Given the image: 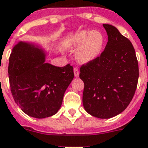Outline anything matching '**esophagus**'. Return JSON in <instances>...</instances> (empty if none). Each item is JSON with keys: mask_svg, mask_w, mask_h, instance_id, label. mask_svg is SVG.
Wrapping results in <instances>:
<instances>
[{"mask_svg": "<svg viewBox=\"0 0 148 148\" xmlns=\"http://www.w3.org/2000/svg\"><path fill=\"white\" fill-rule=\"evenodd\" d=\"M74 75H75V77H79V70L78 69V68H74Z\"/></svg>", "mask_w": 148, "mask_h": 148, "instance_id": "esophagus-1", "label": "esophagus"}]
</instances>
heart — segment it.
I'll return each instance as SVG.
<instances>
[{
	"instance_id": "obj_1",
	"label": "heart",
	"mask_w": 148,
	"mask_h": 148,
	"mask_svg": "<svg viewBox=\"0 0 148 148\" xmlns=\"http://www.w3.org/2000/svg\"><path fill=\"white\" fill-rule=\"evenodd\" d=\"M104 43L105 38L101 32L82 30L69 38L65 45L70 50L78 49L75 58L80 64H89L100 56Z\"/></svg>"
}]
</instances>
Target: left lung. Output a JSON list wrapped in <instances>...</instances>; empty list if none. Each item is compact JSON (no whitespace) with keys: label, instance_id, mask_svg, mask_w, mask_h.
I'll list each match as a JSON object with an SVG mask.
<instances>
[{"label":"left lung","instance_id":"8db88e82","mask_svg":"<svg viewBox=\"0 0 148 148\" xmlns=\"http://www.w3.org/2000/svg\"><path fill=\"white\" fill-rule=\"evenodd\" d=\"M108 42L97 60L82 65V104L95 117L109 119L120 114L132 100L139 77L138 62L130 40L113 25H105Z\"/></svg>","mask_w":148,"mask_h":148}]
</instances>
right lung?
Segmentation results:
<instances>
[{
  "mask_svg": "<svg viewBox=\"0 0 148 148\" xmlns=\"http://www.w3.org/2000/svg\"><path fill=\"white\" fill-rule=\"evenodd\" d=\"M45 58L44 49L25 42L14 45L9 58V82L14 99L24 113L38 119L58 112L74 78L69 64L57 67L46 63Z\"/></svg>",
  "mask_w": 148,
  "mask_h": 148,
  "instance_id": "right-lung-1",
  "label": "right lung"
}]
</instances>
